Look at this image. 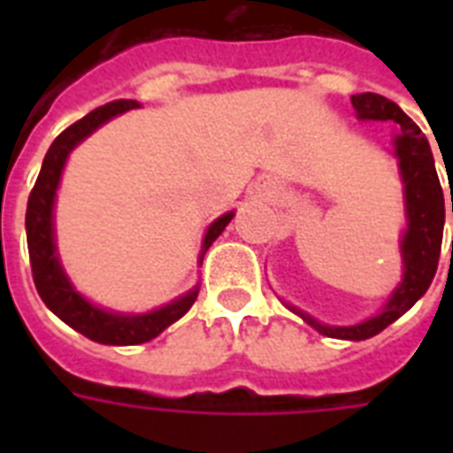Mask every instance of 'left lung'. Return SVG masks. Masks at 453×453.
<instances>
[{"label": "left lung", "instance_id": "left-lung-1", "mask_svg": "<svg viewBox=\"0 0 453 453\" xmlns=\"http://www.w3.org/2000/svg\"><path fill=\"white\" fill-rule=\"evenodd\" d=\"M352 108L357 110L359 119L400 124V136L395 138V155L400 159L402 183H404V204H407L409 227L402 237V261H404V280L388 298L386 308L379 315L355 326H324L310 315L294 310L305 322L329 338L345 341H365L386 329L388 324L400 319L418 298L428 291L437 273L440 251H442L444 230V195L440 176L435 171V159L430 152L428 138L409 119L397 103L380 94L352 96ZM453 213V197H451ZM453 251V249H451Z\"/></svg>", "mask_w": 453, "mask_h": 453}]
</instances>
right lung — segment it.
<instances>
[{
	"label": "right lung",
	"instance_id": "1",
	"mask_svg": "<svg viewBox=\"0 0 453 453\" xmlns=\"http://www.w3.org/2000/svg\"><path fill=\"white\" fill-rule=\"evenodd\" d=\"M138 108L136 101H112L108 105L91 110L87 117H81L70 124L63 134L51 143L44 157L42 171H39L37 183L32 188L27 199V211H25V230H27V251H30L32 280L37 287L39 296L46 303V308L53 315H58L74 331H80L96 343L105 345H138L159 336L166 326L180 319L192 308L199 289L195 287L183 298L164 305V308L148 312V315H117L91 305L87 298H81L67 282L65 273L60 268L56 244H53V199L58 188L60 171L65 166V159L74 145L84 141L88 134H94L101 124L122 115L127 110ZM233 220V211L213 220L206 230L204 244H202V258L206 249L211 247L213 240L219 237L226 226Z\"/></svg>",
	"mask_w": 453,
	"mask_h": 453
}]
</instances>
